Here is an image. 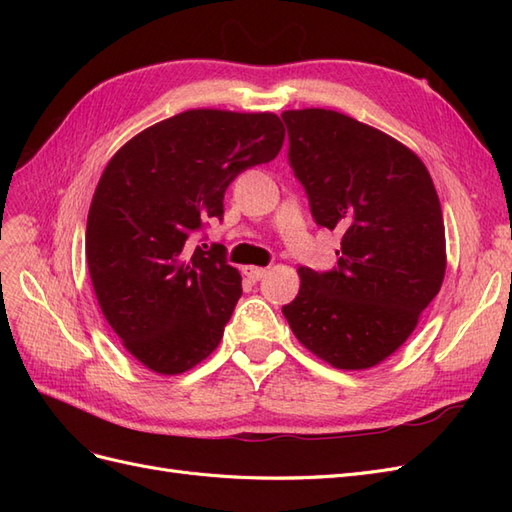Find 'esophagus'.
I'll use <instances>...</instances> for the list:
<instances>
[{"instance_id": "esophagus-1", "label": "esophagus", "mask_w": 512, "mask_h": 512, "mask_svg": "<svg viewBox=\"0 0 512 512\" xmlns=\"http://www.w3.org/2000/svg\"><path fill=\"white\" fill-rule=\"evenodd\" d=\"M243 275H245L250 282H260L262 277L267 275V269H262V267H243Z\"/></svg>"}]
</instances>
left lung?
<instances>
[{
  "instance_id": "left-lung-1",
  "label": "left lung",
  "mask_w": 512,
  "mask_h": 512,
  "mask_svg": "<svg viewBox=\"0 0 512 512\" xmlns=\"http://www.w3.org/2000/svg\"><path fill=\"white\" fill-rule=\"evenodd\" d=\"M288 162L318 226L342 232L331 271L301 267L282 312L299 342L337 369L391 356L440 292L446 243L425 164L395 138L327 108L286 111Z\"/></svg>"
}]
</instances>
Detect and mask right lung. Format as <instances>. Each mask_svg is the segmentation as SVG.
<instances>
[{"label":"right lung","mask_w":512,"mask_h":512,"mask_svg":"<svg viewBox=\"0 0 512 512\" xmlns=\"http://www.w3.org/2000/svg\"><path fill=\"white\" fill-rule=\"evenodd\" d=\"M284 143L273 113L185 111L136 134L106 164L87 215L85 256L102 314L123 346L162 376L218 348L241 297L222 245H188L243 170Z\"/></svg>","instance_id":"1"}]
</instances>
